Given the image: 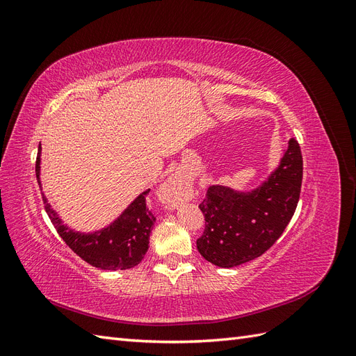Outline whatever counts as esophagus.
<instances>
[{
    "mask_svg": "<svg viewBox=\"0 0 356 356\" xmlns=\"http://www.w3.org/2000/svg\"><path fill=\"white\" fill-rule=\"evenodd\" d=\"M190 191V182L179 174L172 175L163 184V199L169 207H175L181 199H184Z\"/></svg>",
    "mask_w": 356,
    "mask_h": 356,
    "instance_id": "esophagus-1",
    "label": "esophagus"
}]
</instances>
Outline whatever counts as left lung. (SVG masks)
<instances>
[{"label": "left lung", "mask_w": 356, "mask_h": 356, "mask_svg": "<svg viewBox=\"0 0 356 356\" xmlns=\"http://www.w3.org/2000/svg\"><path fill=\"white\" fill-rule=\"evenodd\" d=\"M303 157L294 138L288 141L277 168L251 190L213 184L200 203L204 232L197 250L204 260L224 268L263 255L284 233L296 212Z\"/></svg>", "instance_id": "obj_1"}]
</instances>
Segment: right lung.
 <instances>
[{
  "mask_svg": "<svg viewBox=\"0 0 356 356\" xmlns=\"http://www.w3.org/2000/svg\"><path fill=\"white\" fill-rule=\"evenodd\" d=\"M35 174L41 188V144L38 147ZM148 191L149 188L139 193L136 199L108 225L90 233L77 232L63 224L59 213L47 202L44 193L42 202L50 221L63 242L86 263L102 270H126L143 261L149 246V233L153 230L156 218L145 204Z\"/></svg>",
  "mask_w": 356,
  "mask_h": 356,
  "instance_id": "1",
  "label": "right lung"
}]
</instances>
